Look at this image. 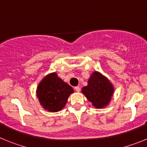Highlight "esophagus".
I'll return each mask as SVG.
<instances>
[{"instance_id": "1", "label": "esophagus", "mask_w": 147, "mask_h": 147, "mask_svg": "<svg viewBox=\"0 0 147 147\" xmlns=\"http://www.w3.org/2000/svg\"><path fill=\"white\" fill-rule=\"evenodd\" d=\"M74 89L76 90V92H80V87H79V86L75 87Z\"/></svg>"}]
</instances>
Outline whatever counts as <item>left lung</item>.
I'll return each mask as SVG.
<instances>
[{"mask_svg": "<svg viewBox=\"0 0 147 147\" xmlns=\"http://www.w3.org/2000/svg\"><path fill=\"white\" fill-rule=\"evenodd\" d=\"M114 91L113 85L108 78L96 71H93L88 79V85L82 88V93L97 109L109 105Z\"/></svg>", "mask_w": 147, "mask_h": 147, "instance_id": "obj_1", "label": "left lung"}]
</instances>
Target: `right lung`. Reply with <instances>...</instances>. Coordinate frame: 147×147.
Returning <instances> with one entry per match:
<instances>
[{
  "instance_id": "right-lung-1",
  "label": "right lung",
  "mask_w": 147,
  "mask_h": 147,
  "mask_svg": "<svg viewBox=\"0 0 147 147\" xmlns=\"http://www.w3.org/2000/svg\"><path fill=\"white\" fill-rule=\"evenodd\" d=\"M74 92L56 72L44 76L37 85L36 94L42 108L49 112L60 111L65 106L70 95Z\"/></svg>"
}]
</instances>
